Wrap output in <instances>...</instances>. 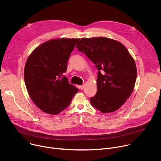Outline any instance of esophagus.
Here are the masks:
<instances>
[{
  "mask_svg": "<svg viewBox=\"0 0 161 161\" xmlns=\"http://www.w3.org/2000/svg\"><path fill=\"white\" fill-rule=\"evenodd\" d=\"M85 85L84 84V85H80V86H79V88H80V89L83 90V89L85 88Z\"/></svg>",
  "mask_w": 161,
  "mask_h": 161,
  "instance_id": "34e87169",
  "label": "esophagus"
}]
</instances>
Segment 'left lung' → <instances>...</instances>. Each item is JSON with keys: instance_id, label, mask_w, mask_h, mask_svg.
<instances>
[{"instance_id": "obj_1", "label": "left lung", "mask_w": 161, "mask_h": 161, "mask_svg": "<svg viewBox=\"0 0 161 161\" xmlns=\"http://www.w3.org/2000/svg\"><path fill=\"white\" fill-rule=\"evenodd\" d=\"M76 47L98 69L97 90L91 104L104 113L119 109L131 95L137 77L135 61L127 49L104 37L81 38Z\"/></svg>"}]
</instances>
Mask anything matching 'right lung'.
<instances>
[{
	"mask_svg": "<svg viewBox=\"0 0 161 161\" xmlns=\"http://www.w3.org/2000/svg\"><path fill=\"white\" fill-rule=\"evenodd\" d=\"M79 39L62 38L46 41L26 61L24 80L29 96L44 113L57 115L70 104L78 92L63 74Z\"/></svg>",
	"mask_w": 161,
	"mask_h": 161,
	"instance_id": "add662e5",
	"label": "right lung"
}]
</instances>
